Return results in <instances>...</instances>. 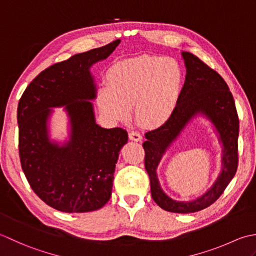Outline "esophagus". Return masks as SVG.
I'll return each instance as SVG.
<instances>
[{
    "instance_id": "34e87169",
    "label": "esophagus",
    "mask_w": 256,
    "mask_h": 256,
    "mask_svg": "<svg viewBox=\"0 0 256 256\" xmlns=\"http://www.w3.org/2000/svg\"><path fill=\"white\" fill-rule=\"evenodd\" d=\"M129 139L134 140V142H140L142 139V136L137 132H129Z\"/></svg>"
}]
</instances>
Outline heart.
<instances>
[{
    "mask_svg": "<svg viewBox=\"0 0 256 256\" xmlns=\"http://www.w3.org/2000/svg\"><path fill=\"white\" fill-rule=\"evenodd\" d=\"M107 86L96 94L99 112L110 122L134 117L144 127H158L174 112L182 85L178 62L169 57L142 55L114 62L106 74Z\"/></svg>",
    "mask_w": 256,
    "mask_h": 256,
    "instance_id": "b5f03b06",
    "label": "heart"
}]
</instances>
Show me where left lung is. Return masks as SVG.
Wrapping results in <instances>:
<instances>
[{
	"instance_id": "1",
	"label": "left lung",
	"mask_w": 256,
	"mask_h": 256,
	"mask_svg": "<svg viewBox=\"0 0 256 256\" xmlns=\"http://www.w3.org/2000/svg\"><path fill=\"white\" fill-rule=\"evenodd\" d=\"M186 75L174 112L162 126L146 132L144 166L150 178L151 196L166 211L194 213L214 203L236 174L238 164V117L236 102L226 82L216 70L189 52H182ZM198 114L215 126L222 144V170L204 195L192 202H176L160 189L156 168L166 149L186 124Z\"/></svg>"
}]
</instances>
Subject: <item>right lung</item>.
I'll use <instances>...</instances> for the list:
<instances>
[{
    "label": "right lung",
    "instance_id": "obj_1",
    "mask_svg": "<svg viewBox=\"0 0 256 256\" xmlns=\"http://www.w3.org/2000/svg\"><path fill=\"white\" fill-rule=\"evenodd\" d=\"M120 40L76 54L36 76L18 106V151L24 174L46 204L67 213L98 210L110 199L119 152L128 142L122 128L98 126L90 100L96 85L90 67L106 60ZM65 106L70 138L50 140L52 108Z\"/></svg>",
    "mask_w": 256,
    "mask_h": 256
}]
</instances>
